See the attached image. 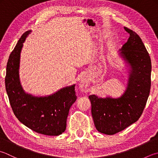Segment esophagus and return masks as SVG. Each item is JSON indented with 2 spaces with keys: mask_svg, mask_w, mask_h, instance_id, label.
Returning <instances> with one entry per match:
<instances>
[{
  "mask_svg": "<svg viewBox=\"0 0 158 158\" xmlns=\"http://www.w3.org/2000/svg\"><path fill=\"white\" fill-rule=\"evenodd\" d=\"M89 85V79L87 77H83L81 80V82H80V87L83 89H86L88 87Z\"/></svg>",
  "mask_w": 158,
  "mask_h": 158,
  "instance_id": "34e87169",
  "label": "esophagus"
}]
</instances>
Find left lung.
<instances>
[{
  "label": "left lung",
  "mask_w": 158,
  "mask_h": 158,
  "mask_svg": "<svg viewBox=\"0 0 158 158\" xmlns=\"http://www.w3.org/2000/svg\"><path fill=\"white\" fill-rule=\"evenodd\" d=\"M129 34L120 54L130 65L127 90L119 98H98L91 95V115L98 131L114 135L126 129L140 118L151 89V61L140 37L124 27Z\"/></svg>",
  "instance_id": "left-lung-1"
}]
</instances>
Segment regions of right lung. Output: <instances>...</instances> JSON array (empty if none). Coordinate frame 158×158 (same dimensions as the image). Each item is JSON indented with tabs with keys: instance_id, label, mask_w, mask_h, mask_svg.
<instances>
[{
	"instance_id": "right-lung-1",
	"label": "right lung",
	"mask_w": 158,
	"mask_h": 158,
	"mask_svg": "<svg viewBox=\"0 0 158 158\" xmlns=\"http://www.w3.org/2000/svg\"><path fill=\"white\" fill-rule=\"evenodd\" d=\"M30 31L22 35L9 57L5 78L6 91L14 114L20 123L40 134L59 135L66 129L70 107L76 100L75 85L45 97L33 96L23 91L19 74L20 54Z\"/></svg>"
}]
</instances>
